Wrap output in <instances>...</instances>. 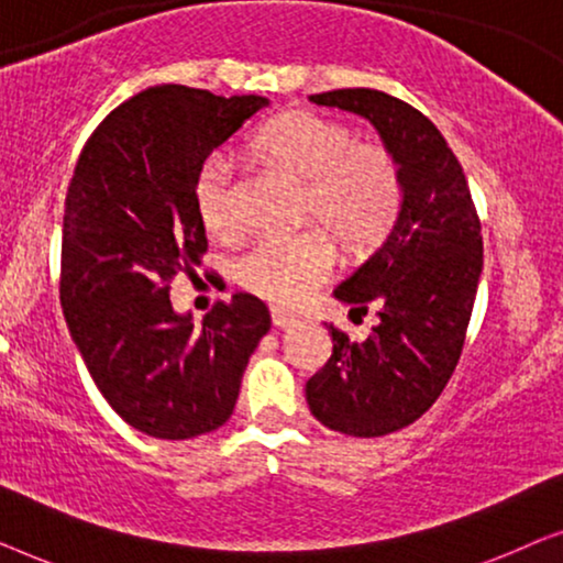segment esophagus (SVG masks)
<instances>
[{
	"label": "esophagus",
	"mask_w": 563,
	"mask_h": 563,
	"mask_svg": "<svg viewBox=\"0 0 563 563\" xmlns=\"http://www.w3.org/2000/svg\"><path fill=\"white\" fill-rule=\"evenodd\" d=\"M272 322L276 328H289V325H295V318H291V314H287L284 310H279V307H272Z\"/></svg>",
	"instance_id": "obj_1"
}]
</instances>
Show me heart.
Wrapping results in <instances>:
<instances>
[{"label":"heart","instance_id":"obj_1","mask_svg":"<svg viewBox=\"0 0 563 563\" xmlns=\"http://www.w3.org/2000/svg\"><path fill=\"white\" fill-rule=\"evenodd\" d=\"M253 151L266 166L302 181V220L325 229L341 249L372 251L395 225L405 179L387 145L358 143L351 128L320 114L287 112L261 128ZM191 205L210 235L238 228V179L225 153H210L197 166ZM324 234L261 238L238 258V284L272 305L307 302L333 274L335 251Z\"/></svg>","mask_w":563,"mask_h":563}]
</instances>
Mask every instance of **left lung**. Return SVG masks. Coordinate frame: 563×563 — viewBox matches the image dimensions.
<instances>
[{
  "instance_id": "1",
  "label": "left lung",
  "mask_w": 563,
  "mask_h": 563,
  "mask_svg": "<svg viewBox=\"0 0 563 563\" xmlns=\"http://www.w3.org/2000/svg\"><path fill=\"white\" fill-rule=\"evenodd\" d=\"M310 102L361 114L402 166L405 199L387 241L333 295L376 307L364 343L333 335V356L307 382V405L330 430L379 438L430 410L459 364L482 276V225L464 168L433 122L376 89H335Z\"/></svg>"
}]
</instances>
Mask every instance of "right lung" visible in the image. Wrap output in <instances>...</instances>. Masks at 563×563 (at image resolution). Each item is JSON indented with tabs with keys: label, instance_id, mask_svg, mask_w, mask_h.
Listing matches in <instances>:
<instances>
[{
	"label": "right lung",
	"instance_id": "1",
	"mask_svg": "<svg viewBox=\"0 0 563 563\" xmlns=\"http://www.w3.org/2000/svg\"><path fill=\"white\" fill-rule=\"evenodd\" d=\"M266 97L151 87L99 122L76 161L60 241V307L97 389L128 426L164 441L212 433L233 415L251 353L272 328L238 291L202 325L174 310L172 279L207 251L191 205L205 156Z\"/></svg>",
	"mask_w": 563,
	"mask_h": 563
}]
</instances>
